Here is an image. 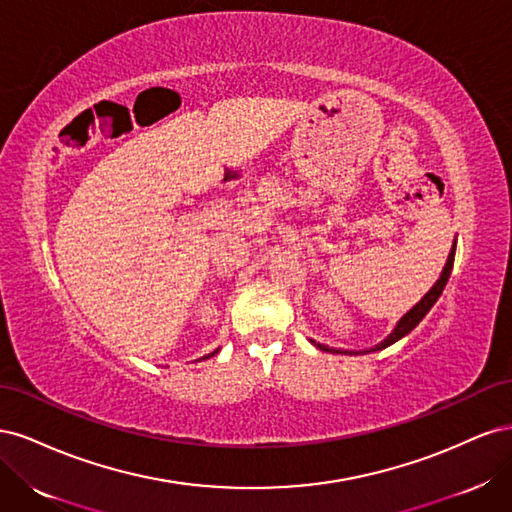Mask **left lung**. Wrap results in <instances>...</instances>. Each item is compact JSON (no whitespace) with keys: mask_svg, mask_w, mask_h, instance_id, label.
Returning <instances> with one entry per match:
<instances>
[{"mask_svg":"<svg viewBox=\"0 0 512 512\" xmlns=\"http://www.w3.org/2000/svg\"><path fill=\"white\" fill-rule=\"evenodd\" d=\"M453 262H455V245H453L451 254H448V260H446V265H444V271H442V275H440V280L436 282V286H433V288L425 294V297H423L421 301H418V303L410 309V312L397 322L395 331H393L389 337H386L382 344H378L374 350H382V348H386V346L395 344L397 339H401L404 335H408V333L416 327V324L425 318V314H427L429 309L433 307V303H436V301L440 299V294H442V290H444V286H446V282H448V277H451ZM314 346H318L320 350H327V352H342V350H333V348H329V346H322V344H316V342H314Z\"/></svg>","mask_w":512,"mask_h":512,"instance_id":"obj_1","label":"left lung"}]
</instances>
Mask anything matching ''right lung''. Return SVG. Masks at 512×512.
Here are the masks:
<instances>
[{
  "mask_svg": "<svg viewBox=\"0 0 512 512\" xmlns=\"http://www.w3.org/2000/svg\"><path fill=\"white\" fill-rule=\"evenodd\" d=\"M218 352H220V350H213V352H211V354H207V356H203V359H209V356H213V354H218ZM198 361H200V359H198Z\"/></svg>",
  "mask_w": 512,
  "mask_h": 512,
  "instance_id": "right-lung-1",
  "label": "right lung"
}]
</instances>
